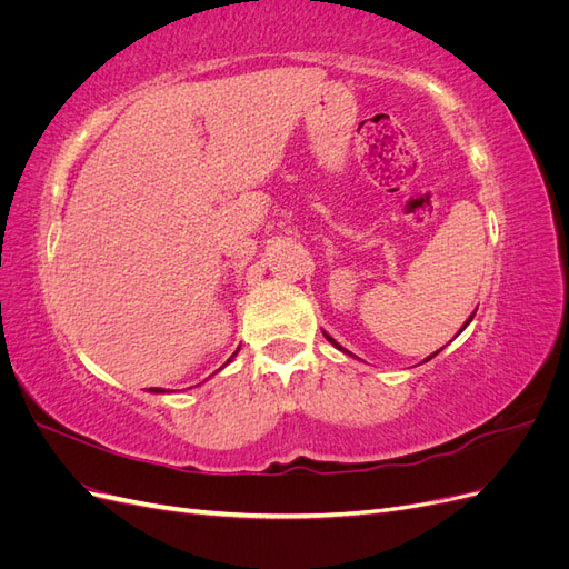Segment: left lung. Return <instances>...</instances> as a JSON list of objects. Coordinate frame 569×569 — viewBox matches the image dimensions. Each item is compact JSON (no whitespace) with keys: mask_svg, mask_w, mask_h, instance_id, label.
Wrapping results in <instances>:
<instances>
[{"mask_svg":"<svg viewBox=\"0 0 569 569\" xmlns=\"http://www.w3.org/2000/svg\"><path fill=\"white\" fill-rule=\"evenodd\" d=\"M472 318H475V313H472V316H470V318H468V322H465V325H462V327H460V332H462V330H465V327H468V325H470V320H472ZM322 335H325V332H322ZM325 339H327V341H330V343H332V347H335V349H339V351H343V353H347V356H353V353H349V351H347V349H343V347H341V343H339V341H335V339H332V337H330V335H325ZM437 353H439V351H437ZM437 353H432V356H427V358H425V360H429V358H435V356H437ZM353 358H356V356H353ZM425 360H422V363H425Z\"/></svg>","mask_w":569,"mask_h":569,"instance_id":"8db88e82","label":"left lung"}]
</instances>
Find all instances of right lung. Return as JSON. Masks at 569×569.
Returning <instances> with one entry per match:
<instances>
[{
	"label": "right lung",
	"instance_id": "1",
	"mask_svg": "<svg viewBox=\"0 0 569 569\" xmlns=\"http://www.w3.org/2000/svg\"><path fill=\"white\" fill-rule=\"evenodd\" d=\"M234 356H237V353H234ZM230 360H232V358H230ZM230 360H228V363H230ZM222 368H226V366H222ZM153 391H157V393H159V391H161V389H153Z\"/></svg>",
	"mask_w": 569,
	"mask_h": 569
}]
</instances>
